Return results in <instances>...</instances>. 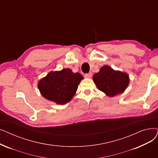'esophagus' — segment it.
<instances>
[{
  "instance_id": "1",
  "label": "esophagus",
  "mask_w": 158,
  "mask_h": 158,
  "mask_svg": "<svg viewBox=\"0 0 158 158\" xmlns=\"http://www.w3.org/2000/svg\"><path fill=\"white\" fill-rule=\"evenodd\" d=\"M85 77H86V78H91L92 77V73H86L85 75Z\"/></svg>"
}]
</instances>
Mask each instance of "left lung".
<instances>
[{"label":"left lung","mask_w":158,"mask_h":158,"mask_svg":"<svg viewBox=\"0 0 158 158\" xmlns=\"http://www.w3.org/2000/svg\"><path fill=\"white\" fill-rule=\"evenodd\" d=\"M93 81L99 90L109 97L123 93L130 83L127 73L114 70L108 65L101 67L99 72L93 75Z\"/></svg>","instance_id":"8db88e82"}]
</instances>
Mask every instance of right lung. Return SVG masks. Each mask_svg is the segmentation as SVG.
Instances as JSON below:
<instances>
[{"mask_svg": "<svg viewBox=\"0 0 158 158\" xmlns=\"http://www.w3.org/2000/svg\"><path fill=\"white\" fill-rule=\"evenodd\" d=\"M83 77L79 73H73L70 68L50 72L38 83L40 94L57 105H64L71 101L76 93Z\"/></svg>", "mask_w": 158, "mask_h": 158, "instance_id": "add662e5", "label": "right lung"}]
</instances>
